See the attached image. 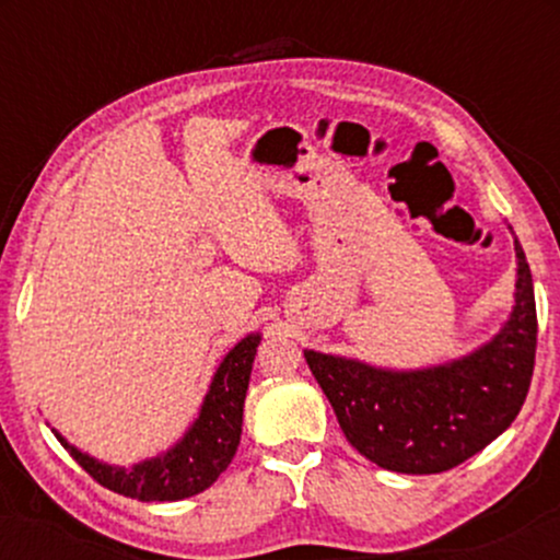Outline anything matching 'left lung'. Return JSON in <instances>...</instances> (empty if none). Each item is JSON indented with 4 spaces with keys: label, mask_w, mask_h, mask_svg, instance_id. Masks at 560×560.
I'll return each instance as SVG.
<instances>
[{
    "label": "left lung",
    "mask_w": 560,
    "mask_h": 560,
    "mask_svg": "<svg viewBox=\"0 0 560 560\" xmlns=\"http://www.w3.org/2000/svg\"><path fill=\"white\" fill-rule=\"evenodd\" d=\"M513 311L490 342L455 361L395 371L305 350L350 445L397 474H440L485 450L518 416L537 350L532 271L518 240Z\"/></svg>",
    "instance_id": "1"
}]
</instances>
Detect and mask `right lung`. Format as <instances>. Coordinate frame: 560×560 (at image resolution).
<instances>
[{"label":"right lung","instance_id":"right-lung-1","mask_svg":"<svg viewBox=\"0 0 560 560\" xmlns=\"http://www.w3.org/2000/svg\"><path fill=\"white\" fill-rule=\"evenodd\" d=\"M260 334H247L226 352L221 365L215 369L208 395L195 423L176 445L155 455V458L139 460L133 466H110L92 458L75 445L55 432L60 445L68 450L89 477H94L107 490L141 500V503H173V500L191 498V494L208 490L213 481L226 471L242 436L244 397H247L249 374H253L255 352H258Z\"/></svg>","mask_w":560,"mask_h":560}]
</instances>
